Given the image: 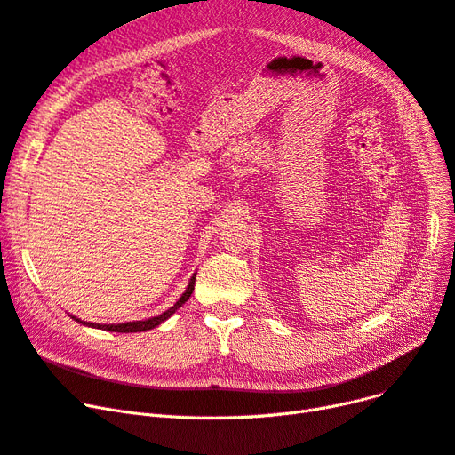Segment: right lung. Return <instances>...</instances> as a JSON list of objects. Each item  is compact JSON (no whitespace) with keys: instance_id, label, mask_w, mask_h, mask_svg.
Segmentation results:
<instances>
[{"instance_id":"1","label":"right lung","mask_w":455,"mask_h":455,"mask_svg":"<svg viewBox=\"0 0 455 455\" xmlns=\"http://www.w3.org/2000/svg\"><path fill=\"white\" fill-rule=\"evenodd\" d=\"M196 275H197V273L192 275L190 282H188V288H186L184 293L179 297V301H177L173 307H169L165 312H162V315H158V316H152V318H147V320H137V322H126V323H92V322H83L81 318L71 316V315H69V316H71L75 322L83 323V325H86V327L103 329V331H111V333H139V331H148V329L158 327L160 323H164L165 320H169L188 299H190V295H192V291H194V284H196Z\"/></svg>"}]
</instances>
